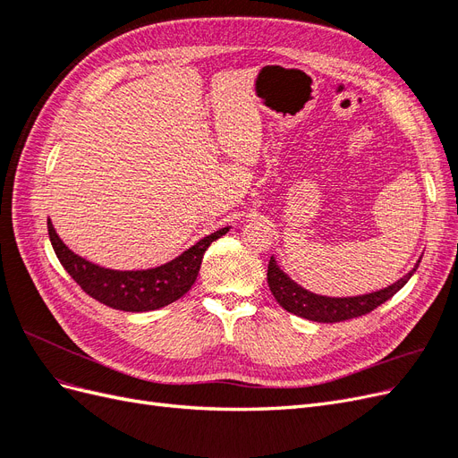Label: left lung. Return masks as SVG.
<instances>
[{
  "label": "left lung",
  "mask_w": 458,
  "mask_h": 458,
  "mask_svg": "<svg viewBox=\"0 0 458 458\" xmlns=\"http://www.w3.org/2000/svg\"><path fill=\"white\" fill-rule=\"evenodd\" d=\"M419 263L392 286L378 290V293L355 296V298H327V296H317L313 293H308L306 288H301L300 284H296L293 279H290L288 275H284L273 258L269 259V266H267V283L275 300L279 301L286 311L317 323H340V321H348V318H353V317L367 315L372 310H377L386 300H390L395 293H399V290L407 284L412 273L417 271Z\"/></svg>",
  "instance_id": "8db88e82"
}]
</instances>
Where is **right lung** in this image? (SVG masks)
Masks as SVG:
<instances>
[{"label":"right lung","mask_w":458,"mask_h":458,"mask_svg":"<svg viewBox=\"0 0 458 458\" xmlns=\"http://www.w3.org/2000/svg\"><path fill=\"white\" fill-rule=\"evenodd\" d=\"M49 241L63 267L93 300L122 311H150L168 306L189 293L200 271L206 248L210 246L229 227L208 234L195 246L165 266L147 271H113L95 266V263L68 250L47 221Z\"/></svg>","instance_id":"obj_1"}]
</instances>
